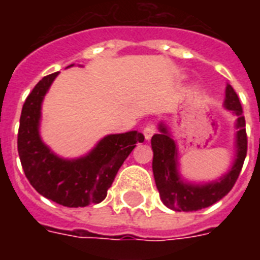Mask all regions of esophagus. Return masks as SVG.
<instances>
[{
    "mask_svg": "<svg viewBox=\"0 0 260 260\" xmlns=\"http://www.w3.org/2000/svg\"><path fill=\"white\" fill-rule=\"evenodd\" d=\"M143 134H144V138H146V140H150V139L152 138V135L155 134L154 125L148 124V125L144 126V129H143Z\"/></svg>",
    "mask_w": 260,
    "mask_h": 260,
    "instance_id": "obj_1",
    "label": "esophagus"
}]
</instances>
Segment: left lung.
<instances>
[{
  "mask_svg": "<svg viewBox=\"0 0 260 260\" xmlns=\"http://www.w3.org/2000/svg\"><path fill=\"white\" fill-rule=\"evenodd\" d=\"M225 108L232 110L236 117V147L238 158L235 160L231 171L217 182L208 185H186L179 181L177 173V148L173 139L169 136L167 129L163 125L159 126L160 132L152 136L151 146L154 151L152 171L159 196L163 204L170 209L178 212H191L213 205L224 196L230 193L242 171L243 163L247 155V132L246 120L243 116V108L238 94L234 87L228 85L225 91Z\"/></svg>",
  "mask_w": 260,
  "mask_h": 260,
  "instance_id": "obj_1",
  "label": "left lung"
}]
</instances>
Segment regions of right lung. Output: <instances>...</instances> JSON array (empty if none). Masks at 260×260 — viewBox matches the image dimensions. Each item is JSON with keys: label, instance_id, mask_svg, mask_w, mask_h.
Returning a JSON list of instances; mask_svg holds the SVG:
<instances>
[{"label": "right lung", "instance_id": "1", "mask_svg": "<svg viewBox=\"0 0 260 260\" xmlns=\"http://www.w3.org/2000/svg\"><path fill=\"white\" fill-rule=\"evenodd\" d=\"M56 75L54 73L39 81L22 105L17 135L22 170L38 193L59 205L78 208L98 204L105 200L118 169L135 144L144 142V136L136 131L109 135L83 158H58L39 136L42 101Z\"/></svg>", "mask_w": 260, "mask_h": 260}]
</instances>
